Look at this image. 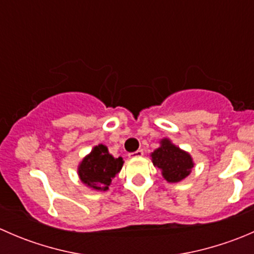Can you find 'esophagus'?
Returning <instances> with one entry per match:
<instances>
[{
    "label": "esophagus",
    "mask_w": 254,
    "mask_h": 254,
    "mask_svg": "<svg viewBox=\"0 0 254 254\" xmlns=\"http://www.w3.org/2000/svg\"><path fill=\"white\" fill-rule=\"evenodd\" d=\"M142 155H143V151L142 150H137V151H135V152L129 153V157H141Z\"/></svg>",
    "instance_id": "obj_1"
}]
</instances>
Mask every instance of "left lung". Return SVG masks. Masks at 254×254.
I'll return each instance as SVG.
<instances>
[{"label":"left lung","instance_id":"1","mask_svg":"<svg viewBox=\"0 0 254 254\" xmlns=\"http://www.w3.org/2000/svg\"><path fill=\"white\" fill-rule=\"evenodd\" d=\"M160 143V147L151 153L153 166L162 171L163 178L170 183L183 181L190 175L194 167L191 156L173 145L168 139H162Z\"/></svg>","mask_w":254,"mask_h":254}]
</instances>
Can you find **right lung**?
I'll return each mask as SVG.
<instances>
[{
    "instance_id": "right-lung-1",
    "label": "right lung",
    "mask_w": 254,
    "mask_h": 254,
    "mask_svg": "<svg viewBox=\"0 0 254 254\" xmlns=\"http://www.w3.org/2000/svg\"><path fill=\"white\" fill-rule=\"evenodd\" d=\"M122 157H113L107 146L99 143L78 165V176L83 184L94 190H108L112 179L123 167Z\"/></svg>"
}]
</instances>
